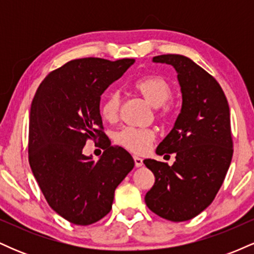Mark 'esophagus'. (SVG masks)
Masks as SVG:
<instances>
[{"instance_id":"1","label":"esophagus","mask_w":254,"mask_h":254,"mask_svg":"<svg viewBox=\"0 0 254 254\" xmlns=\"http://www.w3.org/2000/svg\"><path fill=\"white\" fill-rule=\"evenodd\" d=\"M133 161H135V166L136 167H141L142 165H143V160L141 159L139 156H133Z\"/></svg>"}]
</instances>
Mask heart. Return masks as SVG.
<instances>
[{
    "label": "heart",
    "mask_w": 254,
    "mask_h": 254,
    "mask_svg": "<svg viewBox=\"0 0 254 254\" xmlns=\"http://www.w3.org/2000/svg\"><path fill=\"white\" fill-rule=\"evenodd\" d=\"M132 88L151 106L155 107L157 119L165 122L170 118L171 107L167 101L173 95L170 82L160 75H145L137 78L132 83ZM121 95L118 92H111L105 97L100 105V116L107 123H116L119 118ZM155 139V132L151 129L142 127H124L116 135L119 145L132 153H144Z\"/></svg>",
    "instance_id": "b5f03b06"
}]
</instances>
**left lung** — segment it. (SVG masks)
Masks as SVG:
<instances>
[{
    "mask_svg": "<svg viewBox=\"0 0 254 254\" xmlns=\"http://www.w3.org/2000/svg\"><path fill=\"white\" fill-rule=\"evenodd\" d=\"M154 62L174 66L183 105L159 155L176 153L172 166L144 160L155 183L145 193L148 208L173 222L188 221L210 205L223 184L233 156L229 106L220 83L182 55H160Z\"/></svg>",
    "mask_w": 254,
    "mask_h": 254,
    "instance_id": "obj_1",
    "label": "left lung"
}]
</instances>
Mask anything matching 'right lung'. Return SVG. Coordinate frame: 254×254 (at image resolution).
<instances>
[{"mask_svg":"<svg viewBox=\"0 0 254 254\" xmlns=\"http://www.w3.org/2000/svg\"><path fill=\"white\" fill-rule=\"evenodd\" d=\"M133 63L72 60L48 74L32 101L28 161L46 202L70 223L88 226L106 216L116 188L135 166L124 148L111 145L100 116L104 90ZM88 139L102 142L97 162L82 154Z\"/></svg>","mask_w":254,"mask_h":254,"instance_id":"add662e5","label":"right lung"}]
</instances>
